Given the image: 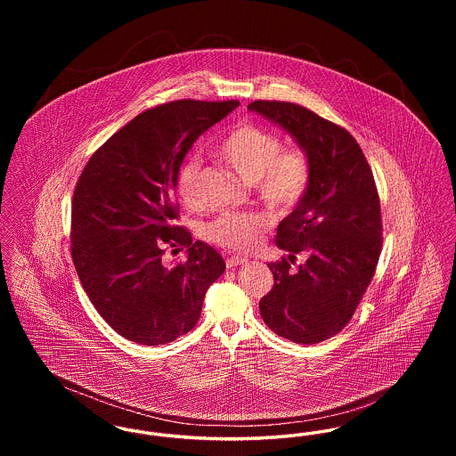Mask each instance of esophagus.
Returning a JSON list of instances; mask_svg holds the SVG:
<instances>
[{
	"mask_svg": "<svg viewBox=\"0 0 456 456\" xmlns=\"http://www.w3.org/2000/svg\"><path fill=\"white\" fill-rule=\"evenodd\" d=\"M244 263H248V258H242V256H231V258H227L225 260V266L227 268H236L239 265H244Z\"/></svg>",
	"mask_w": 456,
	"mask_h": 456,
	"instance_id": "34e87169",
	"label": "esophagus"
}]
</instances>
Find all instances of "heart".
Returning <instances> with one entry per match:
<instances>
[{"mask_svg":"<svg viewBox=\"0 0 456 456\" xmlns=\"http://www.w3.org/2000/svg\"><path fill=\"white\" fill-rule=\"evenodd\" d=\"M218 155L236 173L251 183L265 205L277 212L294 208L311 183V166L301 149H282L275 131L256 123H242L222 140ZM201 164L196 157L183 162L175 177V190L190 208L201 205ZM266 229V220L256 214L225 212L207 225V238L229 249L248 251L255 248Z\"/></svg>","mask_w":456,"mask_h":456,"instance_id":"obj_1","label":"heart"}]
</instances>
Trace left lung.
<instances>
[{
    "instance_id": "8db88e82",
    "label": "left lung",
    "mask_w": 456,
    "mask_h": 456,
    "mask_svg": "<svg viewBox=\"0 0 456 456\" xmlns=\"http://www.w3.org/2000/svg\"><path fill=\"white\" fill-rule=\"evenodd\" d=\"M290 133L311 166V183L277 227L275 242L308 260L294 273L268 263L272 290L260 299L266 326L296 344H318L347 325L374 277L383 244L379 196L368 160L346 128L292 102L248 106Z\"/></svg>"
}]
</instances>
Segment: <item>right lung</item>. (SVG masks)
<instances>
[{"mask_svg":"<svg viewBox=\"0 0 456 456\" xmlns=\"http://www.w3.org/2000/svg\"><path fill=\"white\" fill-rule=\"evenodd\" d=\"M238 101H174L147 109L95 151L71 201V258L108 325L140 346L195 328L205 294L225 270L217 251L175 225L177 171L196 138ZM189 248L164 265L166 247Z\"/></svg>","mask_w":456,"mask_h":456,"instance_id":"1","label":"right lung"}]
</instances>
